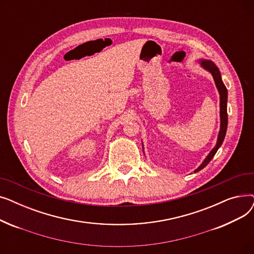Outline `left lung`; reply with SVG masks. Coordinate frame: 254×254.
I'll use <instances>...</instances> for the list:
<instances>
[{"mask_svg": "<svg viewBox=\"0 0 254 254\" xmlns=\"http://www.w3.org/2000/svg\"><path fill=\"white\" fill-rule=\"evenodd\" d=\"M199 63H201V65L203 66L204 69H206L207 71H209L212 74L213 78H214L216 87L219 91V96H220V130H219L217 143L215 145V147L211 150V152L205 158V161L203 162V164L194 171V173L199 171V170L204 169L210 163L211 159L214 157L215 153L217 152L218 148L220 147L223 140H224V137H225V134H226V128H228V111H226V103H228V89H226L225 85L222 82L219 69L217 68V65L211 61L201 60V61H199Z\"/></svg>", "mask_w": 254, "mask_h": 254, "instance_id": "8db88e82", "label": "left lung"}]
</instances>
